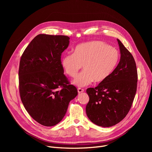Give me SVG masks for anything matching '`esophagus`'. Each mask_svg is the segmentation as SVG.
<instances>
[{
  "instance_id": "1",
  "label": "esophagus",
  "mask_w": 152,
  "mask_h": 152,
  "mask_svg": "<svg viewBox=\"0 0 152 152\" xmlns=\"http://www.w3.org/2000/svg\"><path fill=\"white\" fill-rule=\"evenodd\" d=\"M84 91V90L83 89H81V88H78V89H77V92H78V94H81V93L83 92Z\"/></svg>"
}]
</instances>
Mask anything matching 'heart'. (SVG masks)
I'll list each match as a JSON object with an SVG mask.
<instances>
[{
  "label": "heart",
  "instance_id": "1",
  "mask_svg": "<svg viewBox=\"0 0 152 152\" xmlns=\"http://www.w3.org/2000/svg\"><path fill=\"white\" fill-rule=\"evenodd\" d=\"M119 60L115 48L102 41H90L75 47L73 54H66L61 59L65 73L75 77L82 66L84 71L73 81L79 87H84L93 81L101 83L113 73Z\"/></svg>",
  "mask_w": 152,
  "mask_h": 152
}]
</instances>
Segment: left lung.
<instances>
[{"label":"left lung","mask_w":152,"mask_h":152,"mask_svg":"<svg viewBox=\"0 0 152 152\" xmlns=\"http://www.w3.org/2000/svg\"><path fill=\"white\" fill-rule=\"evenodd\" d=\"M121 53L118 66L111 75L95 88L86 92L89 101L86 105L87 117L102 127L113 126L122 121L129 111L137 85V71L134 58L117 39Z\"/></svg>","instance_id":"left-lung-1"}]
</instances>
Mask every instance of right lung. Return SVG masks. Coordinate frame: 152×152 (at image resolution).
Returning <instances> with one entry per match:
<instances>
[{"mask_svg":"<svg viewBox=\"0 0 152 152\" xmlns=\"http://www.w3.org/2000/svg\"><path fill=\"white\" fill-rule=\"evenodd\" d=\"M69 43L66 36L39 34L21 57L18 75L21 102L29 115L45 126L60 123L69 102L77 95L76 87L63 74L61 64V53Z\"/></svg>","mask_w":152,"mask_h":152,"instance_id":"1","label":"right lung"}]
</instances>
